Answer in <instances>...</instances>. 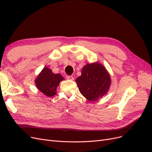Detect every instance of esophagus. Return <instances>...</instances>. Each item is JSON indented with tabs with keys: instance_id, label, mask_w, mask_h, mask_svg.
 Returning a JSON list of instances; mask_svg holds the SVG:
<instances>
[{
	"instance_id": "1",
	"label": "esophagus",
	"mask_w": 152,
	"mask_h": 152,
	"mask_svg": "<svg viewBox=\"0 0 152 152\" xmlns=\"http://www.w3.org/2000/svg\"><path fill=\"white\" fill-rule=\"evenodd\" d=\"M66 79H67L68 80H74V77H73V76H71V75H67V76H66Z\"/></svg>"
}]
</instances>
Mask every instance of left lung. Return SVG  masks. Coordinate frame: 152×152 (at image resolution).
Masks as SVG:
<instances>
[{"instance_id": "obj_1", "label": "left lung", "mask_w": 152, "mask_h": 152, "mask_svg": "<svg viewBox=\"0 0 152 152\" xmlns=\"http://www.w3.org/2000/svg\"><path fill=\"white\" fill-rule=\"evenodd\" d=\"M75 82L80 93L90 102H96L107 94L111 85L108 72L102 64H87L82 69L81 75Z\"/></svg>"}]
</instances>
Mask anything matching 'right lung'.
Listing matches in <instances>:
<instances>
[{"instance_id":"1","label":"right lung","mask_w":152,"mask_h":152,"mask_svg":"<svg viewBox=\"0 0 152 152\" xmlns=\"http://www.w3.org/2000/svg\"><path fill=\"white\" fill-rule=\"evenodd\" d=\"M64 80L60 73H54L50 68L44 67L35 80V86L41 93L48 97L56 94L59 82Z\"/></svg>"}]
</instances>
